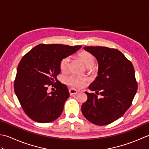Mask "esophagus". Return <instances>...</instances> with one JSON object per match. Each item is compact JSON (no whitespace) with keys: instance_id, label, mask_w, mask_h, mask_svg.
<instances>
[{"instance_id":"esophagus-1","label":"esophagus","mask_w":149,"mask_h":149,"mask_svg":"<svg viewBox=\"0 0 149 149\" xmlns=\"http://www.w3.org/2000/svg\"><path fill=\"white\" fill-rule=\"evenodd\" d=\"M68 91H69V93L70 95H76L78 93V91L77 90H74V89H71V88H70Z\"/></svg>"}]
</instances>
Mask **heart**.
Listing matches in <instances>:
<instances>
[{
	"mask_svg": "<svg viewBox=\"0 0 149 149\" xmlns=\"http://www.w3.org/2000/svg\"><path fill=\"white\" fill-rule=\"evenodd\" d=\"M79 58L83 62L88 70H91L93 68L95 61V58L91 54L87 51H83L79 54ZM69 63V57H65L61 60L59 63V68L62 72H66L68 70ZM65 81L66 84H68L70 87L74 88V89H79V88H81L84 86L88 81V79L84 76H77V75H70L66 77Z\"/></svg>",
	"mask_w": 149,
	"mask_h": 149,
	"instance_id": "b5f03b06",
	"label": "heart"
}]
</instances>
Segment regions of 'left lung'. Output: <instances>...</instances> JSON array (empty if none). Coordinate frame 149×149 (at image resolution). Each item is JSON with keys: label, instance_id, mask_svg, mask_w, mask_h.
Here are the masks:
<instances>
[{"label": "left lung", "instance_id": "obj_1", "mask_svg": "<svg viewBox=\"0 0 149 149\" xmlns=\"http://www.w3.org/2000/svg\"><path fill=\"white\" fill-rule=\"evenodd\" d=\"M84 49L97 58L99 71L89 86L95 93L85 91L88 99L81 106L82 113L93 124H109L124 115L136 93L133 65L116 49L99 46Z\"/></svg>", "mask_w": 149, "mask_h": 149}]
</instances>
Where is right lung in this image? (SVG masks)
I'll use <instances>...</instances> for the list:
<instances>
[{
  "instance_id": "add662e5",
  "label": "right lung",
  "mask_w": 149,
  "mask_h": 149,
  "mask_svg": "<svg viewBox=\"0 0 149 149\" xmlns=\"http://www.w3.org/2000/svg\"><path fill=\"white\" fill-rule=\"evenodd\" d=\"M81 47L40 44L22 58L14 81V90L24 111L31 120L49 123L61 115L70 94L67 86L56 79L61 70L59 63ZM50 86L56 90L48 94Z\"/></svg>"
}]
</instances>
